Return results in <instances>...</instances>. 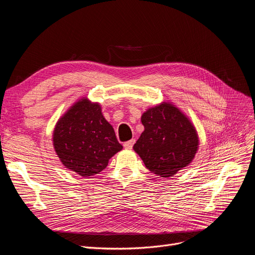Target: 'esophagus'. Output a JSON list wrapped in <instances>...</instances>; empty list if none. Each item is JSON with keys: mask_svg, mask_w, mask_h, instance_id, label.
<instances>
[{"mask_svg": "<svg viewBox=\"0 0 255 255\" xmlns=\"http://www.w3.org/2000/svg\"><path fill=\"white\" fill-rule=\"evenodd\" d=\"M134 142H135V139H130V140H128V141H126L125 143H124V146L126 149H132V146H133V144H134Z\"/></svg>", "mask_w": 255, "mask_h": 255, "instance_id": "esophagus-1", "label": "esophagus"}]
</instances>
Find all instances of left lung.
Listing matches in <instances>:
<instances>
[{
  "label": "left lung",
  "instance_id": "left-lung-1",
  "mask_svg": "<svg viewBox=\"0 0 255 255\" xmlns=\"http://www.w3.org/2000/svg\"><path fill=\"white\" fill-rule=\"evenodd\" d=\"M144 130L133 145L145 167L161 178H169L188 166L197 153V131L180 109L163 101L141 115Z\"/></svg>",
  "mask_w": 255,
  "mask_h": 255
}]
</instances>
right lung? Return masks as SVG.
<instances>
[{
  "mask_svg": "<svg viewBox=\"0 0 255 255\" xmlns=\"http://www.w3.org/2000/svg\"><path fill=\"white\" fill-rule=\"evenodd\" d=\"M52 145L62 164L83 178L102 171L110 159L123 149L101 105L83 97L58 120Z\"/></svg>",
  "mask_w": 255,
  "mask_h": 255,
  "instance_id": "obj_1",
  "label": "right lung"
}]
</instances>
